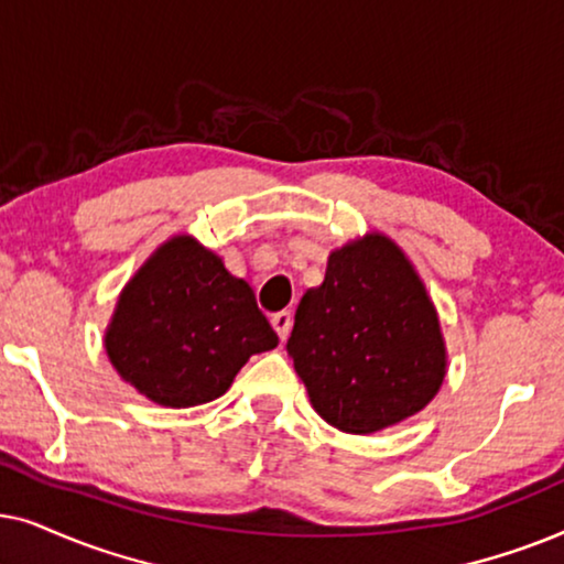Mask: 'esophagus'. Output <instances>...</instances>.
I'll list each match as a JSON object with an SVG mask.
<instances>
[{"label": "esophagus", "mask_w": 564, "mask_h": 564, "mask_svg": "<svg viewBox=\"0 0 564 564\" xmlns=\"http://www.w3.org/2000/svg\"><path fill=\"white\" fill-rule=\"evenodd\" d=\"M273 329L278 333V337H281V340H286L289 337V333H291V325H294V317H291V312H278V314H273Z\"/></svg>", "instance_id": "esophagus-1"}]
</instances>
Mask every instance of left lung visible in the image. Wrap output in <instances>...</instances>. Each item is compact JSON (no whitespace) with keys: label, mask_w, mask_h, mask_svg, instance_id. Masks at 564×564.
<instances>
[{"label":"left lung","mask_w":564,"mask_h":564,"mask_svg":"<svg viewBox=\"0 0 564 564\" xmlns=\"http://www.w3.org/2000/svg\"><path fill=\"white\" fill-rule=\"evenodd\" d=\"M286 350L319 417L356 435L415 415L446 377L431 296L379 231L329 252L322 286L299 302Z\"/></svg>","instance_id":"1"}]
</instances>
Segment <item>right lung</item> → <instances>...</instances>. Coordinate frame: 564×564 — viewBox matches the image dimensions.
I'll list each match as a JSON object with an SVG mask.
<instances>
[{
	"label": "right lung",
	"mask_w": 564,
	"mask_h": 564,
	"mask_svg": "<svg viewBox=\"0 0 564 564\" xmlns=\"http://www.w3.org/2000/svg\"><path fill=\"white\" fill-rule=\"evenodd\" d=\"M275 345L250 283L187 235L137 270L105 329L112 369L164 408L216 400L250 356Z\"/></svg>",
	"instance_id": "1"
}]
</instances>
